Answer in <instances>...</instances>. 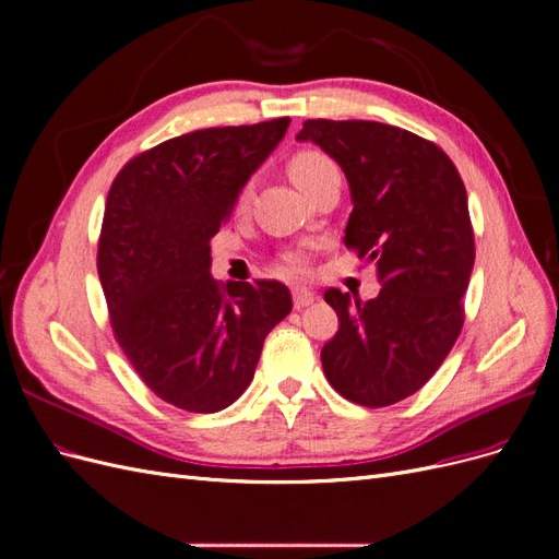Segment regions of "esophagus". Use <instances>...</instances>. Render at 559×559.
Here are the masks:
<instances>
[{
    "instance_id": "1",
    "label": "esophagus",
    "mask_w": 559,
    "mask_h": 559,
    "mask_svg": "<svg viewBox=\"0 0 559 559\" xmlns=\"http://www.w3.org/2000/svg\"><path fill=\"white\" fill-rule=\"evenodd\" d=\"M312 302H314V294L310 289H302V286H296V289H294V306H296V310L308 308V306H312Z\"/></svg>"
}]
</instances>
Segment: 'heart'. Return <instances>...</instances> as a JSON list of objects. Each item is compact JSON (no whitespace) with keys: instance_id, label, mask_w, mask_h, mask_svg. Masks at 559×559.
<instances>
[{"instance_id":"b5f03b06","label":"heart","mask_w":559,"mask_h":559,"mask_svg":"<svg viewBox=\"0 0 559 559\" xmlns=\"http://www.w3.org/2000/svg\"><path fill=\"white\" fill-rule=\"evenodd\" d=\"M329 173H335L333 160L312 148L298 151V154H294L289 160V175L302 193H308L312 186ZM247 198H249V189L240 193V205H245ZM286 270H292V273H302V270H306V261L300 257H289L286 259Z\"/></svg>"}]
</instances>
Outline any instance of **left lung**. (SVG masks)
<instances>
[{
  "label": "left lung",
  "instance_id": "1",
  "mask_svg": "<svg viewBox=\"0 0 559 559\" xmlns=\"http://www.w3.org/2000/svg\"><path fill=\"white\" fill-rule=\"evenodd\" d=\"M298 142L329 154L349 183L345 247L376 261V298L329 289L341 329L321 349L337 394L382 408L415 394L450 354L476 247L464 181L433 142L378 121L302 123Z\"/></svg>",
  "mask_w": 559,
  "mask_h": 559
}]
</instances>
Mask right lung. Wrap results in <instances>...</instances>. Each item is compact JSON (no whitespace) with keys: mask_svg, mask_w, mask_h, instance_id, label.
I'll return each mask as SVG.
<instances>
[{"mask_svg":"<svg viewBox=\"0 0 559 559\" xmlns=\"http://www.w3.org/2000/svg\"><path fill=\"white\" fill-rule=\"evenodd\" d=\"M289 121L181 134L132 158L109 189L97 273L111 329L151 392L181 411L238 401L294 308L282 282L210 275V240Z\"/></svg>","mask_w":559,"mask_h":559,"instance_id":"obj_1","label":"right lung"}]
</instances>
